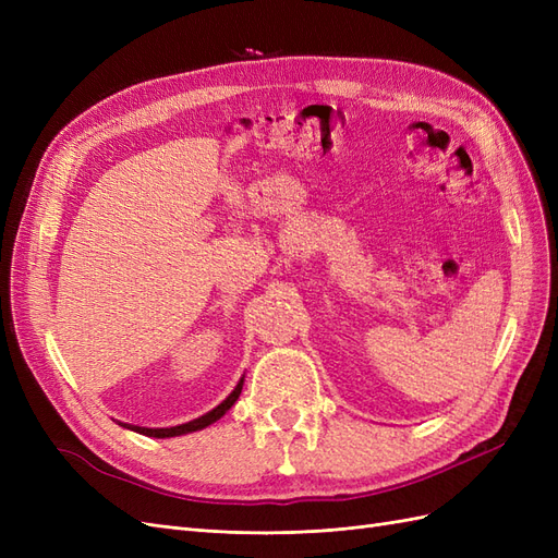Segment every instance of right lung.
I'll return each instance as SVG.
<instances>
[{
    "mask_svg": "<svg viewBox=\"0 0 558 558\" xmlns=\"http://www.w3.org/2000/svg\"><path fill=\"white\" fill-rule=\"evenodd\" d=\"M242 386H244V377L238 381V386L232 388V393H230L221 404H216V408H214L211 412H207V414H202V416H197V418L189 421V424L172 426V428H144V426L121 424V421H118V426L130 428V430H134V433H142V435H148V437H177V435H185V433H195V430H202V428L211 426L214 421L221 418V416L232 408V404L238 402V398H240V393H242Z\"/></svg>",
    "mask_w": 558,
    "mask_h": 558,
    "instance_id": "1",
    "label": "right lung"
}]
</instances>
